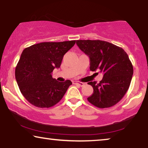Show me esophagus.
I'll list each match as a JSON object with an SVG mask.
<instances>
[{"label":"esophagus","instance_id":"1","mask_svg":"<svg viewBox=\"0 0 148 148\" xmlns=\"http://www.w3.org/2000/svg\"><path fill=\"white\" fill-rule=\"evenodd\" d=\"M73 84L77 85V86H79L80 87H82L84 86V83L78 82V81H75V82H73Z\"/></svg>","mask_w":148,"mask_h":148}]
</instances>
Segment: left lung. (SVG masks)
Returning a JSON list of instances; mask_svg holds the SVG:
<instances>
[{
	"mask_svg": "<svg viewBox=\"0 0 148 148\" xmlns=\"http://www.w3.org/2000/svg\"><path fill=\"white\" fill-rule=\"evenodd\" d=\"M79 49L89 56L90 71L104 74L99 84L88 82L94 89L89 102L100 108H109L123 98L130 86L133 74L132 63L126 52L102 40H77Z\"/></svg>",
	"mask_w": 148,
	"mask_h": 148,
	"instance_id": "8db88e82",
	"label": "left lung"
}]
</instances>
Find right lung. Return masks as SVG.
I'll return each instance as SVG.
<instances>
[{
    "label": "right lung",
    "instance_id": "right-lung-1",
    "mask_svg": "<svg viewBox=\"0 0 148 148\" xmlns=\"http://www.w3.org/2000/svg\"><path fill=\"white\" fill-rule=\"evenodd\" d=\"M75 40L42 42L27 47L22 52L15 68V78L26 100L38 108H50L62 98L72 82H59L52 73L58 69L66 52Z\"/></svg>",
    "mask_w": 148,
    "mask_h": 148
}]
</instances>
